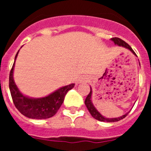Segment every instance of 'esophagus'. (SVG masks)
<instances>
[{
	"mask_svg": "<svg viewBox=\"0 0 151 151\" xmlns=\"http://www.w3.org/2000/svg\"><path fill=\"white\" fill-rule=\"evenodd\" d=\"M88 82V78L86 77H82L78 79V82Z\"/></svg>",
	"mask_w": 151,
	"mask_h": 151,
	"instance_id": "1",
	"label": "esophagus"
}]
</instances>
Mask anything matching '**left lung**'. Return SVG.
Here are the masks:
<instances>
[{"mask_svg":"<svg viewBox=\"0 0 151 151\" xmlns=\"http://www.w3.org/2000/svg\"><path fill=\"white\" fill-rule=\"evenodd\" d=\"M111 40L113 41V42H114V43H115V45H117L118 46L123 47H125V48L128 49V50H129L130 51L132 52L134 55L137 56V55H136L135 53H134V50H132V47H131L129 46V45H128L126 42H125V41H124L123 40H122L121 38H111ZM91 88L90 93L88 94L87 97H86V99H85V105H86V106H87L88 111L90 112L91 115L94 117V119H97V120L101 121V122H117V121L121 120V119H122L125 118V117L128 114H129V113H125V115L122 116L118 117V118H106V117L103 116L101 113L97 111V109L94 107V105H93V104H92V101H91L92 89H91V88Z\"/></svg>","mask_w":151,"mask_h":151,"instance_id":"obj_1","label":"left lung"}]
</instances>
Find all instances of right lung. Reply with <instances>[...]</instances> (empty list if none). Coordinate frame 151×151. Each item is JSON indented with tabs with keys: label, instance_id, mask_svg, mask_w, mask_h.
<instances>
[{
	"label": "right lung",
	"instance_id": "add662e5",
	"mask_svg": "<svg viewBox=\"0 0 151 151\" xmlns=\"http://www.w3.org/2000/svg\"><path fill=\"white\" fill-rule=\"evenodd\" d=\"M18 53L19 51L16 54L15 61ZM15 61L10 73L9 88L13 104L17 110L25 116L36 119H45L55 115L63 103L66 93L74 88L75 84L66 85L57 89L49 95L41 98L26 97L19 91L13 79V69L15 66Z\"/></svg>",
	"mask_w": 151,
	"mask_h": 151
}]
</instances>
